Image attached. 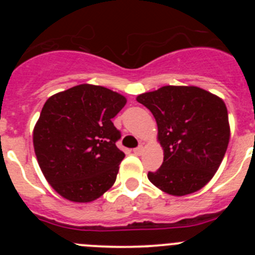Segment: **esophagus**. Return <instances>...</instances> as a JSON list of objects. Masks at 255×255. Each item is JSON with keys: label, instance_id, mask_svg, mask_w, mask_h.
<instances>
[{"label": "esophagus", "instance_id": "1", "mask_svg": "<svg viewBox=\"0 0 255 255\" xmlns=\"http://www.w3.org/2000/svg\"><path fill=\"white\" fill-rule=\"evenodd\" d=\"M143 149H144V148H143V145H142V144H140V145H138L137 148H134V149H133V151H134V153L137 154V155H139V154H142Z\"/></svg>", "mask_w": 255, "mask_h": 255}]
</instances>
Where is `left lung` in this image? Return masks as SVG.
<instances>
[{
    "label": "left lung",
    "instance_id": "left-lung-1",
    "mask_svg": "<svg viewBox=\"0 0 255 255\" xmlns=\"http://www.w3.org/2000/svg\"><path fill=\"white\" fill-rule=\"evenodd\" d=\"M153 113L164 160L149 171L153 185L174 196L192 194L212 179L230 142L228 112L216 95L196 86H163L137 97Z\"/></svg>",
    "mask_w": 255,
    "mask_h": 255
}]
</instances>
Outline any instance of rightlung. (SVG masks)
<instances>
[{"mask_svg": "<svg viewBox=\"0 0 255 255\" xmlns=\"http://www.w3.org/2000/svg\"><path fill=\"white\" fill-rule=\"evenodd\" d=\"M125 96L82 84L49 97L33 130L38 164L59 195L91 202L115 184L125 153L116 142L121 132L112 118Z\"/></svg>", "mask_w": 255, "mask_h": 255, "instance_id": "right-lung-1", "label": "right lung"}]
</instances>
